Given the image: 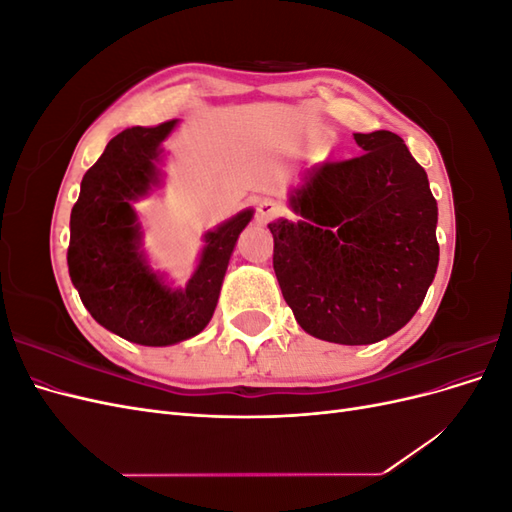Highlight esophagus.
<instances>
[{"label":"esophagus","instance_id":"1","mask_svg":"<svg viewBox=\"0 0 512 512\" xmlns=\"http://www.w3.org/2000/svg\"><path fill=\"white\" fill-rule=\"evenodd\" d=\"M277 213H280V203H275L273 198H262L260 203H258L256 215H258V222L260 224H267L269 220L275 218Z\"/></svg>","mask_w":512,"mask_h":512}]
</instances>
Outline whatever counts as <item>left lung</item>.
I'll use <instances>...</instances> for the list:
<instances>
[{"mask_svg": "<svg viewBox=\"0 0 512 512\" xmlns=\"http://www.w3.org/2000/svg\"><path fill=\"white\" fill-rule=\"evenodd\" d=\"M359 158L307 168L275 220L273 269L301 329L363 346L397 333L436 277L438 203L425 168L389 130L354 134Z\"/></svg>", "mask_w": 512, "mask_h": 512, "instance_id": "left-lung-1", "label": "left lung"}]
</instances>
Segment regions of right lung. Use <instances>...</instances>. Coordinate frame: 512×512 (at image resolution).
<instances>
[{
  "label": "right lung",
  "instance_id": "add662e5",
  "mask_svg": "<svg viewBox=\"0 0 512 512\" xmlns=\"http://www.w3.org/2000/svg\"><path fill=\"white\" fill-rule=\"evenodd\" d=\"M175 126L177 119L111 138L85 173L70 213L68 269L83 305L104 329L141 346H173L207 327L232 250L254 215L243 209L207 232L185 288H170L149 267L132 203L160 183L162 141Z\"/></svg>",
  "mask_w": 512,
  "mask_h": 512
}]
</instances>
